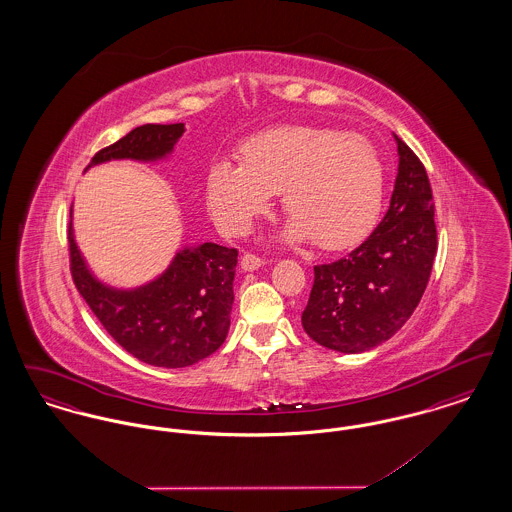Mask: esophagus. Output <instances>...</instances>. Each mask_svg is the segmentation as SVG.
<instances>
[{
  "instance_id": "34e87169",
  "label": "esophagus",
  "mask_w": 512,
  "mask_h": 512,
  "mask_svg": "<svg viewBox=\"0 0 512 512\" xmlns=\"http://www.w3.org/2000/svg\"><path fill=\"white\" fill-rule=\"evenodd\" d=\"M263 263L265 261L255 253H244V257H242V268L244 270H257Z\"/></svg>"
}]
</instances>
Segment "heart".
I'll return each mask as SVG.
<instances>
[{
    "instance_id": "obj_1",
    "label": "heart",
    "mask_w": 512,
    "mask_h": 512,
    "mask_svg": "<svg viewBox=\"0 0 512 512\" xmlns=\"http://www.w3.org/2000/svg\"><path fill=\"white\" fill-rule=\"evenodd\" d=\"M240 161H217L207 174V205L220 228L244 234L263 215L272 194L288 238L320 249L359 242L380 215L384 165L363 134L328 126H274L247 138Z\"/></svg>"
}]
</instances>
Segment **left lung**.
<instances>
[{"mask_svg":"<svg viewBox=\"0 0 512 512\" xmlns=\"http://www.w3.org/2000/svg\"><path fill=\"white\" fill-rule=\"evenodd\" d=\"M399 172L390 209L349 255L315 267V282L301 324L311 340L361 353L390 340L413 315L428 286L438 232L428 172L397 138Z\"/></svg>","mask_w":512,"mask_h":512,"instance_id":"8db88e82","label":"left lung"}]
</instances>
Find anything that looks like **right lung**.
I'll return each mask as SVG.
<instances>
[{
    "label": "right lung",
    "instance_id": "obj_1",
    "mask_svg": "<svg viewBox=\"0 0 512 512\" xmlns=\"http://www.w3.org/2000/svg\"><path fill=\"white\" fill-rule=\"evenodd\" d=\"M184 124H144L99 149L90 165L109 159H159L182 136ZM74 286L107 334L147 365L182 368L215 353L226 340L234 301L238 251L203 244L180 251L169 270L134 292L105 288L88 272L69 222Z\"/></svg>",
    "mask_w": 512,
    "mask_h": 512
}]
</instances>
